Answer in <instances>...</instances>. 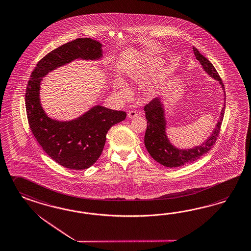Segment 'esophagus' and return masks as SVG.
I'll return each instance as SVG.
<instances>
[{
    "mask_svg": "<svg viewBox=\"0 0 251 251\" xmlns=\"http://www.w3.org/2000/svg\"><path fill=\"white\" fill-rule=\"evenodd\" d=\"M137 116H138V112L135 111V110H130V111H128V113H127L128 118H131V119L135 118Z\"/></svg>",
    "mask_w": 251,
    "mask_h": 251,
    "instance_id": "esophagus-1",
    "label": "esophagus"
}]
</instances>
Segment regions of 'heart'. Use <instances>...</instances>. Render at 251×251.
<instances>
[{"mask_svg": "<svg viewBox=\"0 0 251 251\" xmlns=\"http://www.w3.org/2000/svg\"><path fill=\"white\" fill-rule=\"evenodd\" d=\"M163 63L160 59L156 57H148L142 60L140 63L134 67L130 74L129 76L132 80H142L146 78L150 77L154 75L157 72H159L162 68ZM116 88L120 92V94L124 97H128L130 94L128 86L126 84L122 79H116Z\"/></svg>", "mask_w": 251, "mask_h": 251, "instance_id": "b5f03b06", "label": "heart"}]
</instances>
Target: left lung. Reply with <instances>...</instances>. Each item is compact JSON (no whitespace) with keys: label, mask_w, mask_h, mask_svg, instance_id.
<instances>
[{"label":"left lung","mask_w":251,"mask_h":251,"mask_svg":"<svg viewBox=\"0 0 251 251\" xmlns=\"http://www.w3.org/2000/svg\"><path fill=\"white\" fill-rule=\"evenodd\" d=\"M194 54L197 60L200 61L203 70L206 74L217 80L222 88L224 97L225 88L219 74L212 64L200 53L197 48L193 47ZM226 98L222 105V110L219 120L213 128L212 133L199 146L192 148H179L174 146L167 134V116L165 110V103L161 97H156L145 106L146 118L148 119V127L145 134V146L150 155L154 160L164 167H179L190 164L194 161L200 159L202 155L206 154L211 148L219 136V130L223 120L225 111Z\"/></svg>","instance_id":"left-lung-1"}]
</instances>
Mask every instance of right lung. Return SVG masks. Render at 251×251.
Masks as SVG:
<instances>
[{"label":"right lung","instance_id":"right-lung-1","mask_svg":"<svg viewBox=\"0 0 251 251\" xmlns=\"http://www.w3.org/2000/svg\"><path fill=\"white\" fill-rule=\"evenodd\" d=\"M102 47L91 38H78L58 47L39 61L26 87V113L34 137L51 159L74 170L86 169L97 162L108 130L125 120L126 113L97 104L75 119L59 121L48 116L42 106L41 84L49 73L75 60L102 59Z\"/></svg>","mask_w":251,"mask_h":251}]
</instances>
